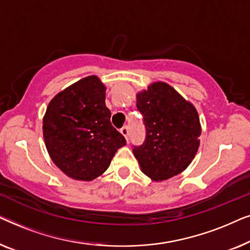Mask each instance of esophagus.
I'll list each match as a JSON object with an SVG mask.
<instances>
[{
  "label": "esophagus",
  "instance_id": "1",
  "mask_svg": "<svg viewBox=\"0 0 250 250\" xmlns=\"http://www.w3.org/2000/svg\"><path fill=\"white\" fill-rule=\"evenodd\" d=\"M121 133L123 135H124V138L126 139V141L128 142V138H129V128L127 127V126H125V127H123L121 129Z\"/></svg>",
  "mask_w": 250,
  "mask_h": 250
}]
</instances>
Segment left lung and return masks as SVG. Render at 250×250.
Masks as SVG:
<instances>
[{
  "label": "left lung",
  "instance_id": "obj_1",
  "mask_svg": "<svg viewBox=\"0 0 250 250\" xmlns=\"http://www.w3.org/2000/svg\"><path fill=\"white\" fill-rule=\"evenodd\" d=\"M136 108L146 126L145 142L133 148L142 172L153 181L182 173L200 145L197 109L164 82H156L148 90L139 92Z\"/></svg>",
  "mask_w": 250,
  "mask_h": 250
}]
</instances>
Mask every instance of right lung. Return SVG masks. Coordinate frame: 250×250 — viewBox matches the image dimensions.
Here are the masks:
<instances>
[{
    "label": "right lung",
    "instance_id": "1",
    "mask_svg": "<svg viewBox=\"0 0 250 250\" xmlns=\"http://www.w3.org/2000/svg\"><path fill=\"white\" fill-rule=\"evenodd\" d=\"M104 100V84L93 75L64 88L47 105L44 142L52 162L71 179H97L126 145L111 125Z\"/></svg>",
    "mask_w": 250,
    "mask_h": 250
}]
</instances>
